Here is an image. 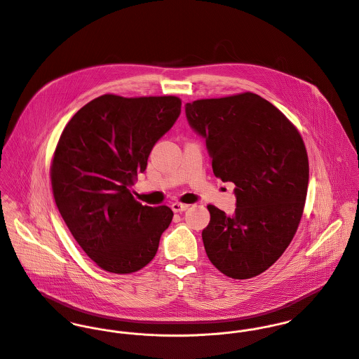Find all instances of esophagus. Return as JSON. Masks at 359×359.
<instances>
[{
	"instance_id": "1",
	"label": "esophagus",
	"mask_w": 359,
	"mask_h": 359,
	"mask_svg": "<svg viewBox=\"0 0 359 359\" xmlns=\"http://www.w3.org/2000/svg\"><path fill=\"white\" fill-rule=\"evenodd\" d=\"M188 207H189V205H185V203H180V202H174V203L171 205L172 211H175V212H181V211H185Z\"/></svg>"
}]
</instances>
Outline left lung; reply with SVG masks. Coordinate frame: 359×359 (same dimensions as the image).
I'll use <instances>...</instances> for the list:
<instances>
[{"mask_svg": "<svg viewBox=\"0 0 359 359\" xmlns=\"http://www.w3.org/2000/svg\"><path fill=\"white\" fill-rule=\"evenodd\" d=\"M185 113L205 140L214 175L236 187L233 215L207 205L205 253L224 275L250 279L283 255L299 228L309 175L304 141L278 107L253 93L198 100Z\"/></svg>", "mask_w": 359, "mask_h": 359, "instance_id": "obj_1", "label": "left lung"}]
</instances>
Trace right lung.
Segmentation results:
<instances>
[{"label": "right lung", "instance_id": "add662e5", "mask_svg": "<svg viewBox=\"0 0 359 359\" xmlns=\"http://www.w3.org/2000/svg\"><path fill=\"white\" fill-rule=\"evenodd\" d=\"M180 113L177 97L104 94L84 104L60 134L51 163L55 203L80 248L107 272L148 265L172 219L170 207L144 205L131 188Z\"/></svg>", "mask_w": 359, "mask_h": 359}]
</instances>
